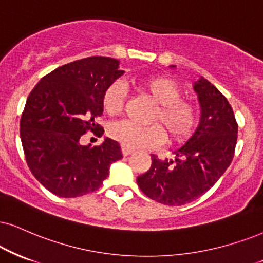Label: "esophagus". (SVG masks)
<instances>
[{
	"instance_id": "esophagus-1",
	"label": "esophagus",
	"mask_w": 263,
	"mask_h": 263,
	"mask_svg": "<svg viewBox=\"0 0 263 263\" xmlns=\"http://www.w3.org/2000/svg\"><path fill=\"white\" fill-rule=\"evenodd\" d=\"M133 151H134V150H133V148L122 146V152H123V155H124V156H128V155L133 154Z\"/></svg>"
}]
</instances>
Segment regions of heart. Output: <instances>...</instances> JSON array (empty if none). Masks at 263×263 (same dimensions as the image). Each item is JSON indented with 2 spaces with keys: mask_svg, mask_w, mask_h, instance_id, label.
I'll return each instance as SVG.
<instances>
[{
  "mask_svg": "<svg viewBox=\"0 0 263 263\" xmlns=\"http://www.w3.org/2000/svg\"><path fill=\"white\" fill-rule=\"evenodd\" d=\"M139 86L157 103L152 116V122L157 123L145 126L130 121L117 122L109 128V137L129 148L158 147L167 140L164 130L166 128L172 141H185L195 130L197 112L193 103L180 97L179 84L168 77L151 76L141 79ZM125 102L126 93L121 83L115 82L106 87L102 95V107L107 115H122Z\"/></svg>",
  "mask_w": 263,
  "mask_h": 263,
  "instance_id": "b5f03b06",
  "label": "heart"
}]
</instances>
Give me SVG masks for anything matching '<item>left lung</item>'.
<instances>
[{
  "label": "left lung",
  "instance_id": "8db88e82",
  "mask_svg": "<svg viewBox=\"0 0 263 263\" xmlns=\"http://www.w3.org/2000/svg\"><path fill=\"white\" fill-rule=\"evenodd\" d=\"M201 106L196 132L173 152L174 160L151 155V167L138 177L140 190L151 200L181 206L202 196L217 183L234 157L238 123L226 96L209 80L195 83Z\"/></svg>",
  "mask_w": 263,
  "mask_h": 263
}]
</instances>
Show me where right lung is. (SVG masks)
Listing matches in <instances>:
<instances>
[{"instance_id": "obj_1", "label": "right lung", "mask_w": 263, "mask_h": 263, "mask_svg": "<svg viewBox=\"0 0 263 263\" xmlns=\"http://www.w3.org/2000/svg\"><path fill=\"white\" fill-rule=\"evenodd\" d=\"M119 61L92 56L74 61L45 76L29 93L21 118V139L32 176L61 197L92 193L108 177L109 166L123 157L121 145L106 138L82 146L87 132L101 137L106 87L122 76Z\"/></svg>"}]
</instances>
